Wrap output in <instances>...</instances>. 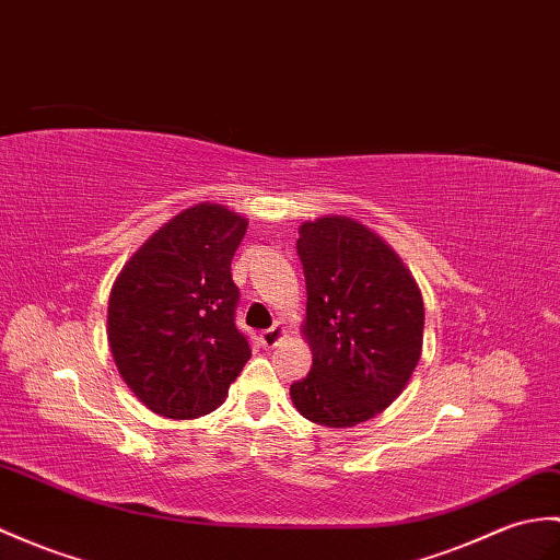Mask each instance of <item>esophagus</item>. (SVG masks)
<instances>
[{
  "mask_svg": "<svg viewBox=\"0 0 560 560\" xmlns=\"http://www.w3.org/2000/svg\"><path fill=\"white\" fill-rule=\"evenodd\" d=\"M283 334H285V329H283L281 324L277 322L275 327H271V329H267V331L259 334V343H262L265 348H275V346H277L281 339H283Z\"/></svg>",
  "mask_w": 560,
  "mask_h": 560,
  "instance_id": "34e87169",
  "label": "esophagus"
}]
</instances>
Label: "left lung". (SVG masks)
Segmentation results:
<instances>
[{
	"label": "left lung",
	"mask_w": 560,
	"mask_h": 560,
	"mask_svg": "<svg viewBox=\"0 0 560 560\" xmlns=\"http://www.w3.org/2000/svg\"><path fill=\"white\" fill-rule=\"evenodd\" d=\"M298 233L312 368L291 384L293 406L310 422L355 427L392 406L418 368L422 295L398 255L358 221L319 217Z\"/></svg>",
	"instance_id": "obj_1"
}]
</instances>
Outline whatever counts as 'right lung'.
I'll return each instance as SVG.
<instances>
[{"label":"right lung","instance_id":"add662e5","mask_svg":"<svg viewBox=\"0 0 560 560\" xmlns=\"http://www.w3.org/2000/svg\"><path fill=\"white\" fill-rule=\"evenodd\" d=\"M248 221L200 202L176 214L128 259L109 295V348L128 388L172 420L221 406L250 360L236 327L231 259Z\"/></svg>","mask_w":560,"mask_h":560}]
</instances>
